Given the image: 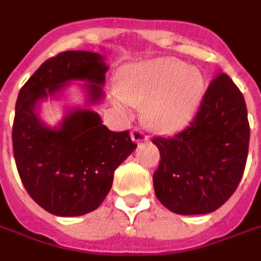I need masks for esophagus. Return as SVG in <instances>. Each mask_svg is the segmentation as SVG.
<instances>
[{
  "label": "esophagus",
  "instance_id": "34e87169",
  "mask_svg": "<svg viewBox=\"0 0 261 261\" xmlns=\"http://www.w3.org/2000/svg\"><path fill=\"white\" fill-rule=\"evenodd\" d=\"M131 140L134 142H142L147 141L148 136L145 134V131L142 130L141 127H134L131 131Z\"/></svg>",
  "mask_w": 261,
  "mask_h": 261
}]
</instances>
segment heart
I'll list each match as a JSON object with an SVG mask.
<instances>
[{"label":"heart","instance_id":"heart-1","mask_svg":"<svg viewBox=\"0 0 261 261\" xmlns=\"http://www.w3.org/2000/svg\"><path fill=\"white\" fill-rule=\"evenodd\" d=\"M119 84L127 100L148 103V125L161 133H175L186 127L204 92L201 72L175 59L127 65L120 71Z\"/></svg>","mask_w":261,"mask_h":261}]
</instances>
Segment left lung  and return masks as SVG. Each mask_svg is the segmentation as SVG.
<instances>
[{
	"label": "left lung",
	"mask_w": 261,
	"mask_h": 261,
	"mask_svg": "<svg viewBox=\"0 0 261 261\" xmlns=\"http://www.w3.org/2000/svg\"><path fill=\"white\" fill-rule=\"evenodd\" d=\"M249 138L245 97L228 75L219 72L185 130L152 138L161 153L153 173L156 198L180 215L215 211L241 181Z\"/></svg>",
	"instance_id": "1"
}]
</instances>
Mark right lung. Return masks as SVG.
<instances>
[{
  "label": "right lung",
  "instance_id": "1",
  "mask_svg": "<svg viewBox=\"0 0 261 261\" xmlns=\"http://www.w3.org/2000/svg\"><path fill=\"white\" fill-rule=\"evenodd\" d=\"M106 71L100 54L64 51L46 60L18 95L15 164L26 192L53 215L78 217L96 210L112 189L114 170L137 147L128 130L110 131L89 109L69 112L60 128H48L37 116V102L71 80L89 82L88 99L99 102Z\"/></svg>",
  "mask_w": 261,
  "mask_h": 261
}]
</instances>
